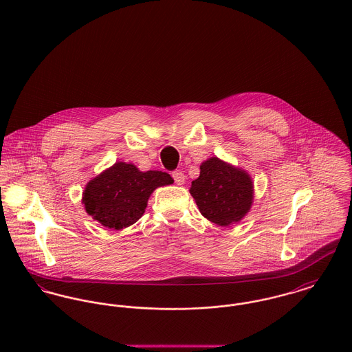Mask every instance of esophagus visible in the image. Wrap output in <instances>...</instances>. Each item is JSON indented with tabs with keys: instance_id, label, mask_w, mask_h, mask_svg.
I'll return each mask as SVG.
<instances>
[{
	"instance_id": "obj_1",
	"label": "esophagus",
	"mask_w": 352,
	"mask_h": 352,
	"mask_svg": "<svg viewBox=\"0 0 352 352\" xmlns=\"http://www.w3.org/2000/svg\"><path fill=\"white\" fill-rule=\"evenodd\" d=\"M172 177H173V180H175V183H176L177 186L184 184L186 176H184V173H183L182 170H173V172H172Z\"/></svg>"
}]
</instances>
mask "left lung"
I'll list each match as a JSON object with an SVG mask.
<instances>
[{"label":"left lung","instance_id":"8db88e82","mask_svg":"<svg viewBox=\"0 0 352 352\" xmlns=\"http://www.w3.org/2000/svg\"><path fill=\"white\" fill-rule=\"evenodd\" d=\"M252 188L247 172L211 157L201 164V175L192 182L190 192L208 221L228 226L250 211Z\"/></svg>","mask_w":352,"mask_h":352}]
</instances>
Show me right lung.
I'll list each match as a JSON object with an SVG mask.
<instances>
[{"label": "right lung", "mask_w": 352, "mask_h": 352, "mask_svg": "<svg viewBox=\"0 0 352 352\" xmlns=\"http://www.w3.org/2000/svg\"><path fill=\"white\" fill-rule=\"evenodd\" d=\"M172 183L166 172H141L133 164L116 162L88 183L82 201L87 212L102 226L120 230L144 215L157 187Z\"/></svg>", "instance_id": "1"}]
</instances>
